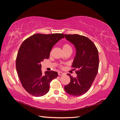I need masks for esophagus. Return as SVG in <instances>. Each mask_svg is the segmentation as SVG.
Returning a JSON list of instances; mask_svg holds the SVG:
<instances>
[{"instance_id": "esophagus-1", "label": "esophagus", "mask_w": 120, "mask_h": 120, "mask_svg": "<svg viewBox=\"0 0 120 120\" xmlns=\"http://www.w3.org/2000/svg\"><path fill=\"white\" fill-rule=\"evenodd\" d=\"M64 73H62V72H58L59 76H62V75H64Z\"/></svg>"}]
</instances>
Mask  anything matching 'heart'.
Listing matches in <instances>:
<instances>
[{"label": "heart", "mask_w": 120, "mask_h": 120, "mask_svg": "<svg viewBox=\"0 0 120 120\" xmlns=\"http://www.w3.org/2000/svg\"><path fill=\"white\" fill-rule=\"evenodd\" d=\"M63 50H64V52L68 51H72V48L69 44H64L63 45Z\"/></svg>", "instance_id": "obj_1"}]
</instances>
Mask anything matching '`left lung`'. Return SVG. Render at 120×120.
Returning <instances> with one entry per match:
<instances>
[{"label":"left lung","instance_id":"1","mask_svg":"<svg viewBox=\"0 0 120 120\" xmlns=\"http://www.w3.org/2000/svg\"><path fill=\"white\" fill-rule=\"evenodd\" d=\"M65 38L76 49V53L72 66L76 72V77L69 74L70 82L64 86V90L72 96H80L89 90L94 82L99 66L98 52L94 43L88 38L78 34L67 35Z\"/></svg>","mask_w":120,"mask_h":120}]
</instances>
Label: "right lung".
<instances>
[{
	"label": "right lung",
	"mask_w": 120,
	"mask_h": 120,
	"mask_svg": "<svg viewBox=\"0 0 120 120\" xmlns=\"http://www.w3.org/2000/svg\"><path fill=\"white\" fill-rule=\"evenodd\" d=\"M64 38V34H35L22 43L16 67L22 86L29 94L40 97L49 91L50 83L58 77V72L46 71L43 74L41 62L49 58L53 46Z\"/></svg>",
	"instance_id": "obj_1"
}]
</instances>
